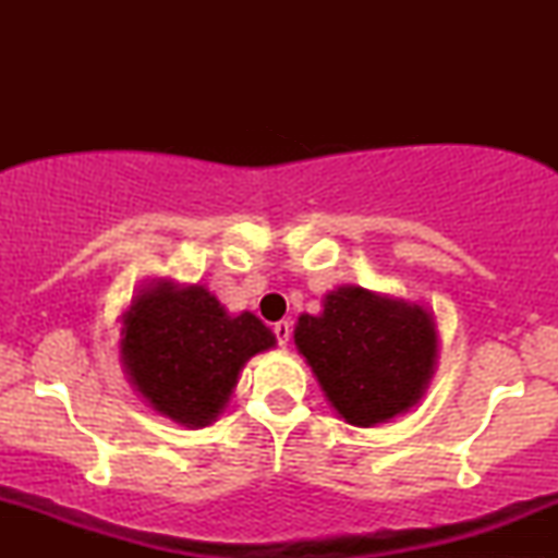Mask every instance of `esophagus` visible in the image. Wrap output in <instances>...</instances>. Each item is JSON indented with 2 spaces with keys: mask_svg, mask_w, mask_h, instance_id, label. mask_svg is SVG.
<instances>
[{
  "mask_svg": "<svg viewBox=\"0 0 558 558\" xmlns=\"http://www.w3.org/2000/svg\"><path fill=\"white\" fill-rule=\"evenodd\" d=\"M274 335H277L279 345H287L289 338H292V325H289L287 319H281V323L274 325Z\"/></svg>",
  "mask_w": 558,
  "mask_h": 558,
  "instance_id": "obj_1",
  "label": "esophagus"
}]
</instances>
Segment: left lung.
<instances>
[{"mask_svg":"<svg viewBox=\"0 0 558 558\" xmlns=\"http://www.w3.org/2000/svg\"><path fill=\"white\" fill-rule=\"evenodd\" d=\"M294 342L335 411L355 426L393 418L422 399L437 357L429 312L340 287L323 315H302Z\"/></svg>","mask_w":558,"mask_h":558,"instance_id":"8db88e82","label":"left lung"}]
</instances>
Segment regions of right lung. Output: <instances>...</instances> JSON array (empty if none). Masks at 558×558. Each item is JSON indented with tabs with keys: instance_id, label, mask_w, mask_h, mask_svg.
Segmentation results:
<instances>
[{
	"instance_id": "add662e5",
	"label": "right lung",
	"mask_w": 558,
	"mask_h": 558,
	"mask_svg": "<svg viewBox=\"0 0 558 558\" xmlns=\"http://www.w3.org/2000/svg\"><path fill=\"white\" fill-rule=\"evenodd\" d=\"M124 325L121 355L136 391L187 426L216 422L243 363L277 342L251 312L228 317L205 287L149 289Z\"/></svg>"
}]
</instances>
